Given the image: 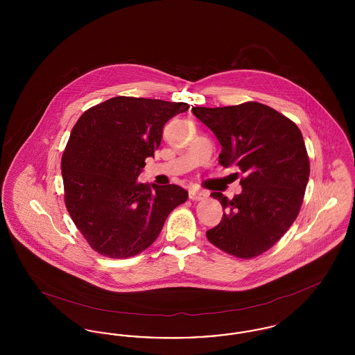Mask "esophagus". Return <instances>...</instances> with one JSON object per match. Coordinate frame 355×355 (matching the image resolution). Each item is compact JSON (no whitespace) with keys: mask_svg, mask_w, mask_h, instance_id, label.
Wrapping results in <instances>:
<instances>
[{"mask_svg":"<svg viewBox=\"0 0 355 355\" xmlns=\"http://www.w3.org/2000/svg\"><path fill=\"white\" fill-rule=\"evenodd\" d=\"M207 191H205V190H198V189H191L190 191H189V198L191 200V201H201V200H205L206 197H207Z\"/></svg>","mask_w":355,"mask_h":355,"instance_id":"esophagus-1","label":"esophagus"}]
</instances>
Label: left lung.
Here are the masks:
<instances>
[{
	"instance_id": "1",
	"label": "left lung",
	"mask_w": 355,
	"mask_h": 355,
	"mask_svg": "<svg viewBox=\"0 0 355 355\" xmlns=\"http://www.w3.org/2000/svg\"><path fill=\"white\" fill-rule=\"evenodd\" d=\"M193 114L216 135L220 162L243 173L242 193L220 201L223 217L207 230L216 248L250 259L268 252L298 217L310 175L304 137L286 116L259 102L223 107H193Z\"/></svg>"
}]
</instances>
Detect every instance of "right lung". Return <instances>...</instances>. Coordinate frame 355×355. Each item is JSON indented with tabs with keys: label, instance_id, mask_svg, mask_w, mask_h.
I'll return each instance as SVG.
<instances>
[{
	"label": "right lung",
	"instance_id": "right-lung-1",
	"mask_svg": "<svg viewBox=\"0 0 355 355\" xmlns=\"http://www.w3.org/2000/svg\"><path fill=\"white\" fill-rule=\"evenodd\" d=\"M189 109L186 102L119 96L76 122L61 159L64 200L90 248L109 258L146 250L170 213L185 203L181 186L137 181L154 157L165 123Z\"/></svg>",
	"mask_w": 355,
	"mask_h": 355
}]
</instances>
